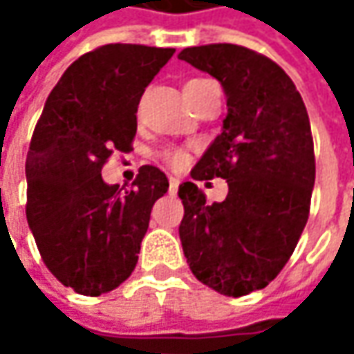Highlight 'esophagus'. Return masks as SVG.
<instances>
[{"instance_id": "esophagus-1", "label": "esophagus", "mask_w": 354, "mask_h": 354, "mask_svg": "<svg viewBox=\"0 0 354 354\" xmlns=\"http://www.w3.org/2000/svg\"><path fill=\"white\" fill-rule=\"evenodd\" d=\"M178 186H180V180L174 176H170V192H176Z\"/></svg>"}]
</instances>
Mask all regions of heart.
Returning a JSON list of instances; mask_svg holds the SVG:
<instances>
[{
  "mask_svg": "<svg viewBox=\"0 0 354 354\" xmlns=\"http://www.w3.org/2000/svg\"><path fill=\"white\" fill-rule=\"evenodd\" d=\"M201 82H205V80H190V82H186L184 90H186V88H192V86H196V84H201ZM164 160H166L170 166H182L184 160H186V153L180 151V149H168V151H164Z\"/></svg>",
  "mask_w": 354,
  "mask_h": 354,
  "instance_id": "b5f03b06",
  "label": "heart"
}]
</instances>
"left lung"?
<instances>
[{"label": "left lung", "instance_id": "left-lung-1", "mask_svg": "<svg viewBox=\"0 0 354 354\" xmlns=\"http://www.w3.org/2000/svg\"><path fill=\"white\" fill-rule=\"evenodd\" d=\"M178 59L213 75L227 96L223 129L192 168V180H227L225 201L207 205L184 182L180 242L192 274L227 297L264 289L287 264L310 217L314 139L291 77L238 44L184 48Z\"/></svg>", "mask_w": 354, "mask_h": 354}]
</instances>
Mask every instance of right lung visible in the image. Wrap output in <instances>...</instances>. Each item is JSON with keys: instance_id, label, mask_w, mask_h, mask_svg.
<instances>
[{"instance_id": "add662e5", "label": "right lung", "mask_w": 354, "mask_h": 354, "mask_svg": "<svg viewBox=\"0 0 354 354\" xmlns=\"http://www.w3.org/2000/svg\"><path fill=\"white\" fill-rule=\"evenodd\" d=\"M174 48L104 44L61 75L26 156V219L46 268L80 295L98 297L131 277L153 203L168 178L143 166L131 190L106 184L112 151H129L137 106Z\"/></svg>"}]
</instances>
